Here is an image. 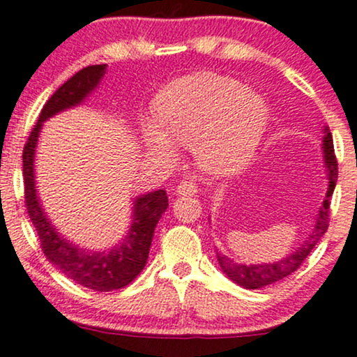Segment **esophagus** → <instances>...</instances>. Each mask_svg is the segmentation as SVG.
Returning <instances> with one entry per match:
<instances>
[{
  "label": "esophagus",
  "instance_id": "34e87169",
  "mask_svg": "<svg viewBox=\"0 0 357 357\" xmlns=\"http://www.w3.org/2000/svg\"><path fill=\"white\" fill-rule=\"evenodd\" d=\"M176 192H178V196H195L197 192V184L191 179H183L176 188Z\"/></svg>",
  "mask_w": 357,
  "mask_h": 357
}]
</instances>
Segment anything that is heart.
I'll return each instance as SVG.
<instances>
[{"instance_id": "obj_1", "label": "heart", "mask_w": 357, "mask_h": 357, "mask_svg": "<svg viewBox=\"0 0 357 357\" xmlns=\"http://www.w3.org/2000/svg\"><path fill=\"white\" fill-rule=\"evenodd\" d=\"M156 121L144 119L148 151L171 162L179 146L191 148L196 165L211 176L239 173L255 156L269 121L264 98L239 79L195 73L166 86L156 98Z\"/></svg>"}]
</instances>
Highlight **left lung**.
I'll return each instance as SVG.
<instances>
[{
    "mask_svg": "<svg viewBox=\"0 0 357 357\" xmlns=\"http://www.w3.org/2000/svg\"><path fill=\"white\" fill-rule=\"evenodd\" d=\"M324 132L326 135L323 139V149H324V162H326V171H328L329 186L323 201V206L319 208V214H317L311 234H309L306 241L296 249L294 252H291L289 256L282 257L281 261H276V263L239 264L222 255V252L216 251L218 261H220L222 273H225L231 281H234L236 284L246 287V289H259V287L274 284V282L287 278L304 263V259H306L309 252L312 251V248L316 246L317 241H319V239L324 236L326 231H328L331 196H333V191L334 188H336V181H337V161H336V156H334L333 136H331L328 128H326Z\"/></svg>",
    "mask_w": 357,
    "mask_h": 357,
    "instance_id": "8db88e82",
    "label": "left lung"
}]
</instances>
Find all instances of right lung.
Segmentation results:
<instances>
[{"label":"right lung","mask_w":357,"mask_h":357,"mask_svg":"<svg viewBox=\"0 0 357 357\" xmlns=\"http://www.w3.org/2000/svg\"><path fill=\"white\" fill-rule=\"evenodd\" d=\"M105 71L106 64H93L83 68L63 86H59L43 106L38 123L34 124L23 149L24 203H26L29 220L40 238L43 252L50 263L54 264V268L68 279L100 293L121 289L144 269L154 227L167 208L166 191L158 190L137 196L132 203L135 206H132L130 231L123 241L108 251H89L64 239L43 211L36 195V183H34V151H36L43 123L64 109L81 105L100 84Z\"/></svg>","instance_id":"obj_1"}]
</instances>
